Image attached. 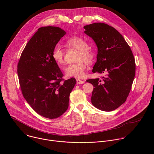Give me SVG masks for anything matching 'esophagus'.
Returning a JSON list of instances; mask_svg holds the SVG:
<instances>
[{
  "label": "esophagus",
  "mask_w": 154,
  "mask_h": 154,
  "mask_svg": "<svg viewBox=\"0 0 154 154\" xmlns=\"http://www.w3.org/2000/svg\"><path fill=\"white\" fill-rule=\"evenodd\" d=\"M85 82V81H83V80H80V79H77V84H83V83Z\"/></svg>",
  "instance_id": "1"
}]
</instances>
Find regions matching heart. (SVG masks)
Instances as JSON below:
<instances>
[{"mask_svg": "<svg viewBox=\"0 0 154 154\" xmlns=\"http://www.w3.org/2000/svg\"><path fill=\"white\" fill-rule=\"evenodd\" d=\"M66 44L68 46L79 50V53L77 57L79 62L68 65L64 69V73L68 77L82 79L85 76V72L87 69V64L85 62L88 63L92 62L94 57L93 52L88 48V42L79 36H72L69 38ZM64 51L60 46L57 45L54 48L52 57L58 65L61 66L64 63Z\"/></svg>", "mask_w": 154, "mask_h": 154, "instance_id": "obj_1", "label": "heart"}]
</instances>
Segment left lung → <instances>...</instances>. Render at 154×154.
Masks as SVG:
<instances>
[{"mask_svg": "<svg viewBox=\"0 0 154 154\" xmlns=\"http://www.w3.org/2000/svg\"><path fill=\"white\" fill-rule=\"evenodd\" d=\"M97 48L93 73L105 77L86 82L93 86L91 103L97 108L111 112L124 103L135 75V61L131 50L122 35L115 28L100 23L83 27Z\"/></svg>", "mask_w": 154, "mask_h": 154, "instance_id": "left-lung-1", "label": "left lung"}]
</instances>
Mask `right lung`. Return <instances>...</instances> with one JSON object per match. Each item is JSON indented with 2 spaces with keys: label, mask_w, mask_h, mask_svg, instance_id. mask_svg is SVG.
I'll return each instance as SVG.
<instances>
[{
  "label": "right lung",
  "mask_w": 154,
  "mask_h": 154,
  "mask_svg": "<svg viewBox=\"0 0 154 154\" xmlns=\"http://www.w3.org/2000/svg\"><path fill=\"white\" fill-rule=\"evenodd\" d=\"M64 35L60 27H40L27 43L17 64L24 97L35 112L49 119L67 110L76 83L73 77L62 82L63 75L52 57L54 48Z\"/></svg>",
  "instance_id": "1"
}]
</instances>
